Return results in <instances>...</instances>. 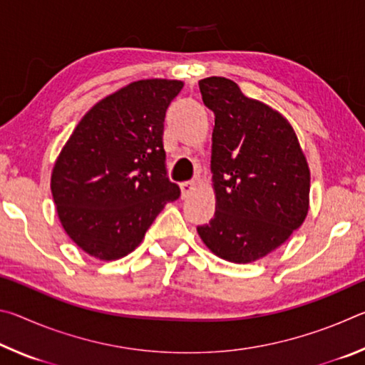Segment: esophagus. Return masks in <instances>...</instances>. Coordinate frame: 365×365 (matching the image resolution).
<instances>
[{"instance_id": "obj_1", "label": "esophagus", "mask_w": 365, "mask_h": 365, "mask_svg": "<svg viewBox=\"0 0 365 365\" xmlns=\"http://www.w3.org/2000/svg\"><path fill=\"white\" fill-rule=\"evenodd\" d=\"M180 190H182V197H188L196 190V183L195 182H183V183H180Z\"/></svg>"}]
</instances>
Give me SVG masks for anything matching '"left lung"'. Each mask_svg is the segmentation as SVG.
<instances>
[{"instance_id": "obj_1", "label": "left lung", "mask_w": 365, "mask_h": 365, "mask_svg": "<svg viewBox=\"0 0 365 365\" xmlns=\"http://www.w3.org/2000/svg\"><path fill=\"white\" fill-rule=\"evenodd\" d=\"M215 115L211 172L215 212L197 235L220 259L250 264L304 222L311 172L292 123L225 77L200 80Z\"/></svg>"}]
</instances>
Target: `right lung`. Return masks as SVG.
I'll return each instance as SVG.
<instances>
[{"label":"right lung","instance_id":"add662e5","mask_svg":"<svg viewBox=\"0 0 365 365\" xmlns=\"http://www.w3.org/2000/svg\"><path fill=\"white\" fill-rule=\"evenodd\" d=\"M182 80H137L98 101L54 163L51 193L61 225L100 261L127 256L158 214L180 196L165 177L164 117Z\"/></svg>","mask_w":365,"mask_h":365}]
</instances>
